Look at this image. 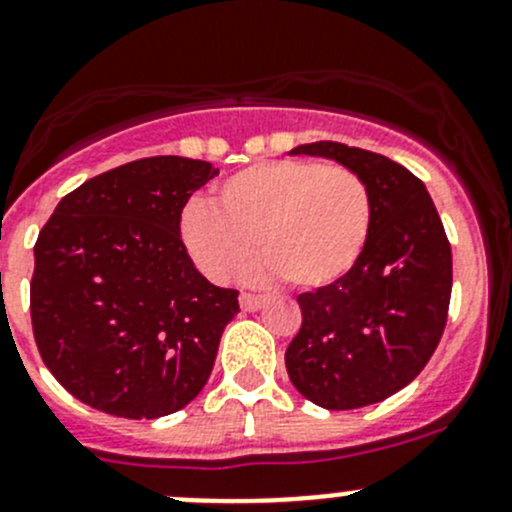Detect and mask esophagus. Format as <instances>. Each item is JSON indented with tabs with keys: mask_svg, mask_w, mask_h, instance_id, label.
Segmentation results:
<instances>
[{
	"mask_svg": "<svg viewBox=\"0 0 512 512\" xmlns=\"http://www.w3.org/2000/svg\"><path fill=\"white\" fill-rule=\"evenodd\" d=\"M265 302H267L265 297H255V294H247V292L240 294V307L245 309V312H257V309L265 307Z\"/></svg>",
	"mask_w": 512,
	"mask_h": 512,
	"instance_id": "1",
	"label": "esophagus"
}]
</instances>
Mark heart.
<instances>
[{"instance_id":"obj_1","label":"heart","mask_w":512,"mask_h":512,"mask_svg":"<svg viewBox=\"0 0 512 512\" xmlns=\"http://www.w3.org/2000/svg\"><path fill=\"white\" fill-rule=\"evenodd\" d=\"M374 230V200L361 175L319 160H267L215 190V208L190 203L180 232L195 265L227 282L252 257L257 275L297 289H327L354 272Z\"/></svg>"}]
</instances>
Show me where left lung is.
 Segmentation results:
<instances>
[{
    "label": "left lung",
    "instance_id": "8db88e82",
    "mask_svg": "<svg viewBox=\"0 0 512 512\" xmlns=\"http://www.w3.org/2000/svg\"><path fill=\"white\" fill-rule=\"evenodd\" d=\"M289 156L337 160L374 200V230L352 275L297 297L302 327L285 352L289 381L329 411L379 404L409 386L441 342L453 285L446 230L426 185L386 156L334 141Z\"/></svg>",
    "mask_w": 512,
    "mask_h": 512
}]
</instances>
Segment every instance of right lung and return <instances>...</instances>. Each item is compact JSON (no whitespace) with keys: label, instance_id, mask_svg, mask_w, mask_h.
<instances>
[{"label":"right lung","instance_id":"1","mask_svg":"<svg viewBox=\"0 0 512 512\" xmlns=\"http://www.w3.org/2000/svg\"><path fill=\"white\" fill-rule=\"evenodd\" d=\"M218 170L180 156L118 165L71 190L34 245L32 327L46 369L91 409L160 418L208 384L235 289L195 270L180 213Z\"/></svg>","mask_w":512,"mask_h":512}]
</instances>
